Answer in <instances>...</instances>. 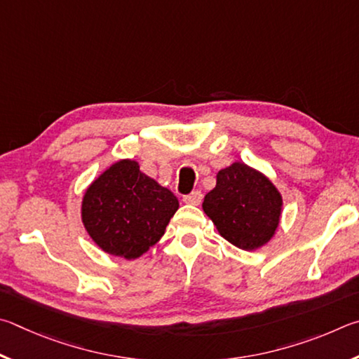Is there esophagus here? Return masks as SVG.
<instances>
[{
    "instance_id": "esophagus-1",
    "label": "esophagus",
    "mask_w": 359,
    "mask_h": 359,
    "mask_svg": "<svg viewBox=\"0 0 359 359\" xmlns=\"http://www.w3.org/2000/svg\"><path fill=\"white\" fill-rule=\"evenodd\" d=\"M202 200H203V196L200 191H194L183 197V202L187 205H200L202 203Z\"/></svg>"
}]
</instances>
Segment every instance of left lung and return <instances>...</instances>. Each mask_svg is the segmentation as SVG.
I'll return each instance as SVG.
<instances>
[{
    "label": "left lung",
    "mask_w": 359,
    "mask_h": 359,
    "mask_svg": "<svg viewBox=\"0 0 359 359\" xmlns=\"http://www.w3.org/2000/svg\"><path fill=\"white\" fill-rule=\"evenodd\" d=\"M282 197L265 175L235 162L217 173L203 211L225 240L243 250L259 249L279 225Z\"/></svg>",
    "instance_id": "left-lung-1"
}]
</instances>
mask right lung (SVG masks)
<instances>
[{"mask_svg": "<svg viewBox=\"0 0 359 359\" xmlns=\"http://www.w3.org/2000/svg\"><path fill=\"white\" fill-rule=\"evenodd\" d=\"M178 206L172 191L142 173L135 161L124 159L88 187L81 221L104 252L132 260L161 240Z\"/></svg>", "mask_w": 359, "mask_h": 359, "instance_id": "obj_1", "label": "right lung"}]
</instances>
